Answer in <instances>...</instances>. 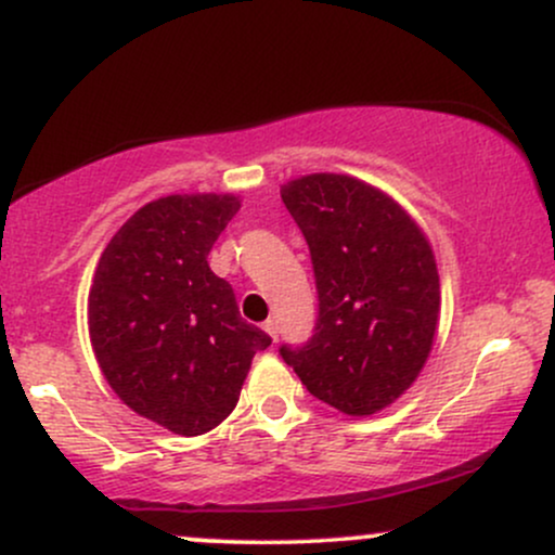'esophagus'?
<instances>
[{
    "instance_id": "obj_1",
    "label": "esophagus",
    "mask_w": 555,
    "mask_h": 555,
    "mask_svg": "<svg viewBox=\"0 0 555 555\" xmlns=\"http://www.w3.org/2000/svg\"><path fill=\"white\" fill-rule=\"evenodd\" d=\"M263 331H266V334H269V336H271V339H273V341H276V339H279V326H276V321H273V318H269V321H266V323H263Z\"/></svg>"
}]
</instances>
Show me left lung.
<instances>
[{"label": "left lung", "mask_w": 555, "mask_h": 555, "mask_svg": "<svg viewBox=\"0 0 555 555\" xmlns=\"http://www.w3.org/2000/svg\"><path fill=\"white\" fill-rule=\"evenodd\" d=\"M315 271L318 321L305 347L279 349L308 391L367 417L406 391L428 360L441 284L428 237L384 190L349 175L282 184Z\"/></svg>", "instance_id": "left-lung-1"}]
</instances>
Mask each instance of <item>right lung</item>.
I'll list each match as a JSON object with an SVG mask.
<instances>
[{
  "label": "right lung",
  "mask_w": 555,
  "mask_h": 555,
  "mask_svg": "<svg viewBox=\"0 0 555 555\" xmlns=\"http://www.w3.org/2000/svg\"><path fill=\"white\" fill-rule=\"evenodd\" d=\"M240 211L237 195L193 193L145 203L101 253L88 331L106 384L140 417L203 436L237 406L271 336L242 321L232 284L208 253Z\"/></svg>",
  "instance_id": "right-lung-1"
}]
</instances>
